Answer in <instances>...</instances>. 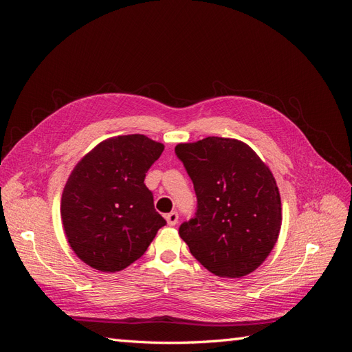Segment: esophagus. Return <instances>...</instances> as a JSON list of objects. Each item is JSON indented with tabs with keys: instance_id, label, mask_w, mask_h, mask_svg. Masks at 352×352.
Masks as SVG:
<instances>
[{
	"instance_id": "1",
	"label": "esophagus",
	"mask_w": 352,
	"mask_h": 352,
	"mask_svg": "<svg viewBox=\"0 0 352 352\" xmlns=\"http://www.w3.org/2000/svg\"><path fill=\"white\" fill-rule=\"evenodd\" d=\"M166 220H167V225L168 226H175L176 223H177V220H179L177 211H172V212H168V214H166Z\"/></svg>"
}]
</instances>
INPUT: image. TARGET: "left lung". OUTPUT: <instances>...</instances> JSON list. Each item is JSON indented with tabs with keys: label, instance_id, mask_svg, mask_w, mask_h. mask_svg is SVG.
Returning <instances> with one entry per match:
<instances>
[{
	"label": "left lung",
	"instance_id": "left-lung-1",
	"mask_svg": "<svg viewBox=\"0 0 352 352\" xmlns=\"http://www.w3.org/2000/svg\"><path fill=\"white\" fill-rule=\"evenodd\" d=\"M175 153L194 184L197 211L179 235L190 254L220 278H242L267 258L282 225L276 180L238 140L208 136Z\"/></svg>",
	"mask_w": 352,
	"mask_h": 352
}]
</instances>
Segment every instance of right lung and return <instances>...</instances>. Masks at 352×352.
Wrapping results in <instances>:
<instances>
[{
	"mask_svg": "<svg viewBox=\"0 0 352 352\" xmlns=\"http://www.w3.org/2000/svg\"><path fill=\"white\" fill-rule=\"evenodd\" d=\"M164 145L144 135L102 141L73 168L61 197L72 250L91 267L120 272L141 258L166 220L144 184Z\"/></svg>",
	"mask_w": 352,
	"mask_h": 352,
	"instance_id": "obj_1",
	"label": "right lung"
}]
</instances>
